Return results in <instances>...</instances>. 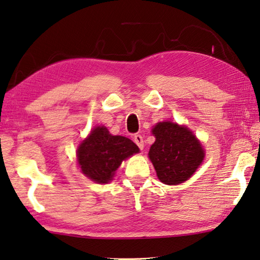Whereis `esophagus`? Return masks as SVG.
<instances>
[{
  "mask_svg": "<svg viewBox=\"0 0 260 260\" xmlns=\"http://www.w3.org/2000/svg\"><path fill=\"white\" fill-rule=\"evenodd\" d=\"M134 141H135V143L137 144V146H138L141 150L144 149V138H143V136H141V135H135Z\"/></svg>",
  "mask_w": 260,
  "mask_h": 260,
  "instance_id": "1",
  "label": "esophagus"
}]
</instances>
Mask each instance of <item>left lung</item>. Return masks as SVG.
Returning <instances> with one entry per match:
<instances>
[{
    "label": "left lung",
    "mask_w": 260,
    "mask_h": 260,
    "mask_svg": "<svg viewBox=\"0 0 260 260\" xmlns=\"http://www.w3.org/2000/svg\"><path fill=\"white\" fill-rule=\"evenodd\" d=\"M151 134L156 140L148 156L160 182L174 185L190 179L205 157L203 146L192 131L165 121L158 122Z\"/></svg>",
    "instance_id": "8db88e82"
}]
</instances>
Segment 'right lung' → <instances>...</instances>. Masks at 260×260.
Returning a JSON list of instances; mask_svg holds the SVG:
<instances>
[{"label": "right lung", "instance_id": "obj_1", "mask_svg": "<svg viewBox=\"0 0 260 260\" xmlns=\"http://www.w3.org/2000/svg\"><path fill=\"white\" fill-rule=\"evenodd\" d=\"M139 148L123 136H112L104 125L96 126L78 147L77 157L81 172L96 183H109L122 161Z\"/></svg>", "mask_w": 260, "mask_h": 260}]
</instances>
